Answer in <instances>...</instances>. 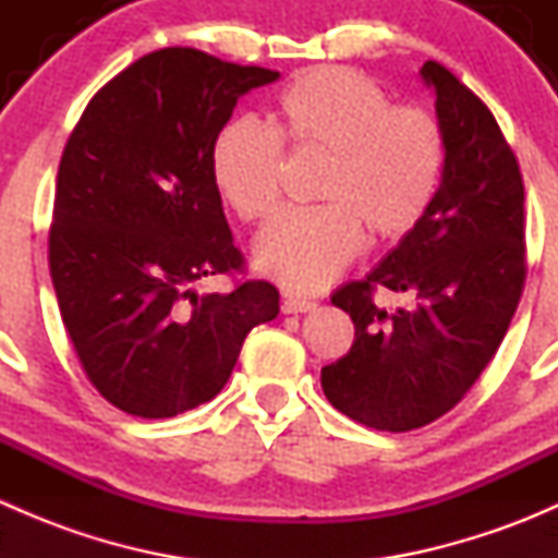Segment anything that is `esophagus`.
<instances>
[{"label":"esophagus","mask_w":558,"mask_h":558,"mask_svg":"<svg viewBox=\"0 0 558 558\" xmlns=\"http://www.w3.org/2000/svg\"><path fill=\"white\" fill-rule=\"evenodd\" d=\"M280 307H283V313H311V311H315V307H318V305H315V302L313 300H300V296H286V300H283V305H280Z\"/></svg>","instance_id":"obj_1"}]
</instances>
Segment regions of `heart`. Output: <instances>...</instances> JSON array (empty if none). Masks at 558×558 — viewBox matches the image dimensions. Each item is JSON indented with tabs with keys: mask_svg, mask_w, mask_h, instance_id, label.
Instances as JSON below:
<instances>
[{
	"mask_svg": "<svg viewBox=\"0 0 558 558\" xmlns=\"http://www.w3.org/2000/svg\"><path fill=\"white\" fill-rule=\"evenodd\" d=\"M280 143L326 156L324 205L278 213L253 243L258 272L300 294L329 286L362 253L364 232L375 243L413 232L446 165V137L429 110L391 105L356 70L315 66L283 88L272 129L232 118L213 140V183L245 221H262L278 205Z\"/></svg>",
	"mask_w": 558,
	"mask_h": 558,
	"instance_id": "b5f03b06",
	"label": "heart"
}]
</instances>
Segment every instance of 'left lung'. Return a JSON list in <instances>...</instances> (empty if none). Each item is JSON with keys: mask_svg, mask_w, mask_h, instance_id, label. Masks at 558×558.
I'll return each instance as SVG.
<instances>
[{"mask_svg": "<svg viewBox=\"0 0 558 558\" xmlns=\"http://www.w3.org/2000/svg\"><path fill=\"white\" fill-rule=\"evenodd\" d=\"M446 137L440 189L424 218L364 280L331 294L356 340L320 369L326 399L380 432H410L453 408L486 369L519 307L523 180L492 110L437 61L421 66ZM375 288L411 296L386 312Z\"/></svg>", "mask_w": 558, "mask_h": 558, "instance_id": "1", "label": "left lung"}]
</instances>
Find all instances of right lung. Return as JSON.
I'll return each instance as SVG.
<instances>
[{
	"mask_svg": "<svg viewBox=\"0 0 558 558\" xmlns=\"http://www.w3.org/2000/svg\"><path fill=\"white\" fill-rule=\"evenodd\" d=\"M278 77L196 48L154 50L97 92L66 143L50 278L88 380L123 413L172 418L210 402L247 331L280 311L267 280L196 291L243 267L213 140L240 97Z\"/></svg>",
	"mask_w": 558,
	"mask_h": 558,
	"instance_id": "1",
	"label": "right lung"
}]
</instances>
